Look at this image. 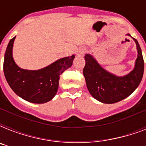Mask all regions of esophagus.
Here are the masks:
<instances>
[{
  "instance_id": "34e87169",
  "label": "esophagus",
  "mask_w": 146,
  "mask_h": 146,
  "mask_svg": "<svg viewBox=\"0 0 146 146\" xmlns=\"http://www.w3.org/2000/svg\"><path fill=\"white\" fill-rule=\"evenodd\" d=\"M86 53V49L85 48H80L76 50V55L78 56H82V54H84Z\"/></svg>"
}]
</instances>
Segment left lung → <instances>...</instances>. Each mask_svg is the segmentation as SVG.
I'll list each match as a JSON object with an SVG mask.
<instances>
[{
	"label": "left lung",
	"mask_w": 146,
	"mask_h": 146,
	"mask_svg": "<svg viewBox=\"0 0 146 146\" xmlns=\"http://www.w3.org/2000/svg\"><path fill=\"white\" fill-rule=\"evenodd\" d=\"M131 37L129 34H127ZM138 57L133 70L128 75L118 77L107 72L91 55L85 56L83 75L87 88L96 99L105 104H113L131 95L139 86L144 73V60L140 46L136 38Z\"/></svg>",
	"instance_id": "obj_1"
}]
</instances>
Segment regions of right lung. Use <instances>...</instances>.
<instances>
[{
  "instance_id": "1",
  "label": "right lung",
  "mask_w": 146,
  "mask_h": 146,
  "mask_svg": "<svg viewBox=\"0 0 146 146\" xmlns=\"http://www.w3.org/2000/svg\"><path fill=\"white\" fill-rule=\"evenodd\" d=\"M15 38L10 39L4 54L3 73L7 82L17 96L27 102L36 104L49 102L58 91L60 75L72 66L75 56L61 58L38 70H23L13 59Z\"/></svg>"
}]
</instances>
